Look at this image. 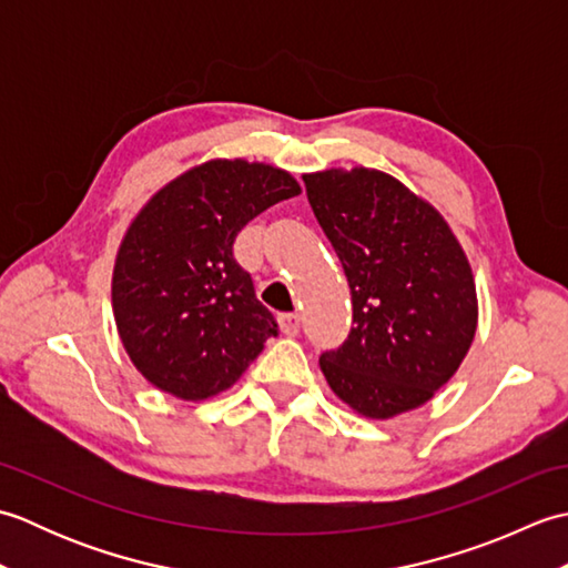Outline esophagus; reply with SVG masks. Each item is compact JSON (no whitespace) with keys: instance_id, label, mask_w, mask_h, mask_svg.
Listing matches in <instances>:
<instances>
[{"instance_id":"34e87169","label":"esophagus","mask_w":568,"mask_h":568,"mask_svg":"<svg viewBox=\"0 0 568 568\" xmlns=\"http://www.w3.org/2000/svg\"><path fill=\"white\" fill-rule=\"evenodd\" d=\"M277 324H281V332L285 336H297V332H300V317L295 315V312H285V315L277 317Z\"/></svg>"}]
</instances>
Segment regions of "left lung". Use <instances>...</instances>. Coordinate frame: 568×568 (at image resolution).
<instances>
[{
  "label": "left lung",
  "instance_id": "8db88e82",
  "mask_svg": "<svg viewBox=\"0 0 568 568\" xmlns=\"http://www.w3.org/2000/svg\"><path fill=\"white\" fill-rule=\"evenodd\" d=\"M303 180L354 305L348 339L320 358L324 378L368 419L425 405L462 366L478 327L462 244L427 200L388 173L356 165Z\"/></svg>",
  "mask_w": 568,
  "mask_h": 568
}]
</instances>
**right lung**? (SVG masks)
Masks as SVG:
<instances>
[{"instance_id": "add662e5", "label": "right lung", "mask_w": 568, "mask_h": 568, "mask_svg": "<svg viewBox=\"0 0 568 568\" xmlns=\"http://www.w3.org/2000/svg\"><path fill=\"white\" fill-rule=\"evenodd\" d=\"M300 195L268 163L212 159L163 185L131 220L112 273V310L131 364L180 400L241 378L277 334L234 258V239L271 204Z\"/></svg>"}]
</instances>
